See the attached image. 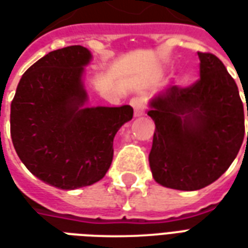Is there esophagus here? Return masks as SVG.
Wrapping results in <instances>:
<instances>
[{"mask_svg":"<svg viewBox=\"0 0 248 248\" xmlns=\"http://www.w3.org/2000/svg\"><path fill=\"white\" fill-rule=\"evenodd\" d=\"M131 106L134 108V114L138 117V115H142L145 113L146 108V97L145 95H137L131 99Z\"/></svg>","mask_w":248,"mask_h":248,"instance_id":"34e87169","label":"esophagus"}]
</instances>
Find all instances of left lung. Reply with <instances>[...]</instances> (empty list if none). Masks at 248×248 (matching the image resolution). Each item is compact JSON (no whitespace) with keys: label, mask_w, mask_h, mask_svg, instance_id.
I'll return each instance as SVG.
<instances>
[{"label":"left lung","mask_w":248,"mask_h":248,"mask_svg":"<svg viewBox=\"0 0 248 248\" xmlns=\"http://www.w3.org/2000/svg\"><path fill=\"white\" fill-rule=\"evenodd\" d=\"M198 57L197 81L170 86L147 111L155 124L149 155L153 177L162 186L183 191L215 182L245 138L246 108L234 78L217 56L198 51Z\"/></svg>","instance_id":"obj_1"}]
</instances>
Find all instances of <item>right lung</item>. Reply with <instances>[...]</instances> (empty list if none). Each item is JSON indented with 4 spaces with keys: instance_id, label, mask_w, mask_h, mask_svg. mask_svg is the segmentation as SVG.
<instances>
[{
    "instance_id": "obj_1",
    "label": "right lung",
    "mask_w": 248,
    "mask_h": 248,
    "mask_svg": "<svg viewBox=\"0 0 248 248\" xmlns=\"http://www.w3.org/2000/svg\"><path fill=\"white\" fill-rule=\"evenodd\" d=\"M92 58L79 45L50 51L25 71L10 108V134L19 159L50 186L74 190L105 177L113 140L133 118V108H82L83 66Z\"/></svg>"
}]
</instances>
